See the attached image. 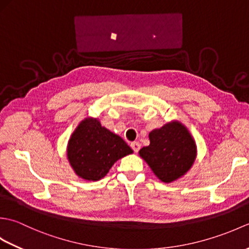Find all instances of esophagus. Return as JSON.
Segmentation results:
<instances>
[{
  "label": "esophagus",
  "instance_id": "esophagus-1",
  "mask_svg": "<svg viewBox=\"0 0 249 249\" xmlns=\"http://www.w3.org/2000/svg\"><path fill=\"white\" fill-rule=\"evenodd\" d=\"M130 146H131V149H133V151H134L135 153H138V152H139V150H140V146H141V144L139 143V142L135 141V142H133V143L130 144Z\"/></svg>",
  "mask_w": 249,
  "mask_h": 249
}]
</instances>
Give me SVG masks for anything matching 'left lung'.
<instances>
[{"label":"left lung","instance_id":"obj_1","mask_svg":"<svg viewBox=\"0 0 249 249\" xmlns=\"http://www.w3.org/2000/svg\"><path fill=\"white\" fill-rule=\"evenodd\" d=\"M149 137L150 145L142 147L139 154L158 178L169 183L189 170L196 158V144L182 124L172 122L151 131Z\"/></svg>","mask_w":249,"mask_h":249}]
</instances>
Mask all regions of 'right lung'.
<instances>
[{
  "instance_id": "obj_1",
  "label": "right lung",
  "mask_w": 249,
  "mask_h": 249,
  "mask_svg": "<svg viewBox=\"0 0 249 249\" xmlns=\"http://www.w3.org/2000/svg\"><path fill=\"white\" fill-rule=\"evenodd\" d=\"M133 150L121 138L102 127L96 119L82 121L68 142L67 156L79 177L89 181L104 178L113 163Z\"/></svg>"
}]
</instances>
